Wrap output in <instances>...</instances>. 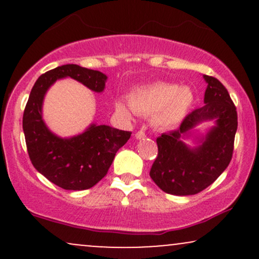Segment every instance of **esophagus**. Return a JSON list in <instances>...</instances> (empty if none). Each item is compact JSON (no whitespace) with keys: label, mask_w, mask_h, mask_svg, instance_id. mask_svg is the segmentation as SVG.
Returning a JSON list of instances; mask_svg holds the SVG:
<instances>
[{"label":"esophagus","mask_w":259,"mask_h":259,"mask_svg":"<svg viewBox=\"0 0 259 259\" xmlns=\"http://www.w3.org/2000/svg\"><path fill=\"white\" fill-rule=\"evenodd\" d=\"M145 136H146V134H145V132H142V130H139V132L135 134L136 139H144Z\"/></svg>","instance_id":"esophagus-1"}]
</instances>
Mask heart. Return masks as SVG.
I'll return each instance as SVG.
<instances>
[{
    "label": "heart",
    "instance_id": "heart-1",
    "mask_svg": "<svg viewBox=\"0 0 259 259\" xmlns=\"http://www.w3.org/2000/svg\"><path fill=\"white\" fill-rule=\"evenodd\" d=\"M194 94L187 86L179 88L170 82H156L136 89L129 97L132 109L123 101H117L115 109L120 115L130 118L133 111L150 117L160 129H170L185 119L194 105Z\"/></svg>",
    "mask_w": 259,
    "mask_h": 259
}]
</instances>
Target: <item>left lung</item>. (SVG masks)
<instances>
[{
  "label": "left lung",
  "mask_w": 259,
  "mask_h": 259,
  "mask_svg": "<svg viewBox=\"0 0 259 259\" xmlns=\"http://www.w3.org/2000/svg\"><path fill=\"white\" fill-rule=\"evenodd\" d=\"M207 81L204 106L196 108L181 121L179 129L157 138L158 154L150 177L160 190L170 195L187 196L203 191L227 169L234 152L237 112L225 86L214 76ZM216 120L198 148L186 147L181 138L204 120Z\"/></svg>",
  "instance_id": "obj_1"
}]
</instances>
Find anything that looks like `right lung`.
Instances as JSON below:
<instances>
[{
  "mask_svg": "<svg viewBox=\"0 0 259 259\" xmlns=\"http://www.w3.org/2000/svg\"><path fill=\"white\" fill-rule=\"evenodd\" d=\"M72 78L95 92H102L107 76L99 70L65 64L49 70L32 86L23 114L26 148L35 169L64 190L90 189L106 177L115 153L126 144L130 132L92 124L84 133L62 139L47 129L42 120V102L57 79Z\"/></svg>",
  "mask_w": 259,
  "mask_h": 259,
  "instance_id": "obj_1",
  "label": "right lung"
}]
</instances>
